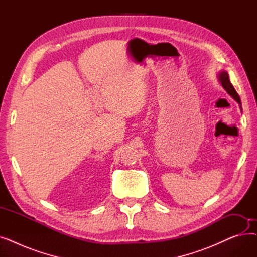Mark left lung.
Segmentation results:
<instances>
[{
	"instance_id": "8db88e82",
	"label": "left lung",
	"mask_w": 257,
	"mask_h": 257,
	"mask_svg": "<svg viewBox=\"0 0 257 257\" xmlns=\"http://www.w3.org/2000/svg\"><path fill=\"white\" fill-rule=\"evenodd\" d=\"M219 80H220V82H221V84H222V86L224 87V89L230 94V96L239 104V105H241V103H240V99H239V96L237 94V92H236V90L234 89V87H233V85L231 84V82H230V80H229V76H228V74H227V72H225V71H222L219 75ZM241 108V107H240Z\"/></svg>"
}]
</instances>
